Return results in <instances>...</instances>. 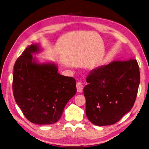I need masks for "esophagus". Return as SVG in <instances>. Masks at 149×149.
<instances>
[{
  "label": "esophagus",
  "instance_id": "1",
  "mask_svg": "<svg viewBox=\"0 0 149 149\" xmlns=\"http://www.w3.org/2000/svg\"><path fill=\"white\" fill-rule=\"evenodd\" d=\"M76 87H77V90L78 93H82L83 91V85L82 82H77V84H76Z\"/></svg>",
  "mask_w": 149,
  "mask_h": 149
}]
</instances>
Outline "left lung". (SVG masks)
Instances as JSON below:
<instances>
[{"label":"left lung","instance_id":"obj_1","mask_svg":"<svg viewBox=\"0 0 149 149\" xmlns=\"http://www.w3.org/2000/svg\"><path fill=\"white\" fill-rule=\"evenodd\" d=\"M136 60L113 62L94 68L87 76L84 88L86 113L97 126L113 125L133 106L140 84Z\"/></svg>","mask_w":149,"mask_h":149}]
</instances>
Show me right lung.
Masks as SVG:
<instances>
[{"label":"right lung","mask_w":149,"mask_h":149,"mask_svg":"<svg viewBox=\"0 0 149 149\" xmlns=\"http://www.w3.org/2000/svg\"><path fill=\"white\" fill-rule=\"evenodd\" d=\"M43 49L39 43L26 48L14 66L15 101L31 123L50 125L58 121L65 106L77 92L75 80L58 72L54 62H41L33 54Z\"/></svg>","instance_id":"1"}]
</instances>
